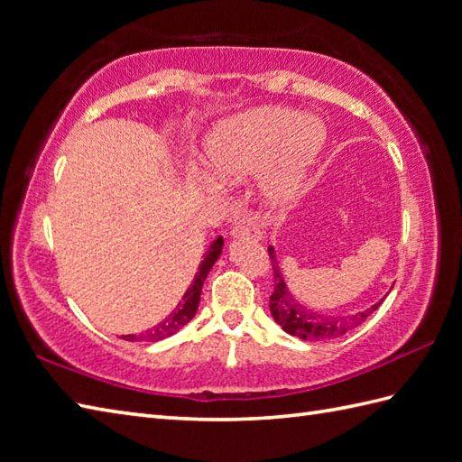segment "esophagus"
<instances>
[{"mask_svg":"<svg viewBox=\"0 0 462 462\" xmlns=\"http://www.w3.org/2000/svg\"><path fill=\"white\" fill-rule=\"evenodd\" d=\"M230 236L232 238H254V240H262V232L257 230L252 222L238 220L230 226Z\"/></svg>","mask_w":462,"mask_h":462,"instance_id":"34e87169","label":"esophagus"}]
</instances>
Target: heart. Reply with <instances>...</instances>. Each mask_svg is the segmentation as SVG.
<instances>
[{
    "label": "heart",
    "instance_id": "heart-1",
    "mask_svg": "<svg viewBox=\"0 0 462 462\" xmlns=\"http://www.w3.org/2000/svg\"><path fill=\"white\" fill-rule=\"evenodd\" d=\"M327 143L325 124L283 106H260L222 122L207 139L214 173L238 180L257 175L267 205L289 207L303 192Z\"/></svg>",
    "mask_w": 462,
    "mask_h": 462
}]
</instances>
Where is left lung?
Listing matches in <instances>:
<instances>
[{
  "label": "left lung",
  "mask_w": 462,
  "mask_h": 462,
  "mask_svg": "<svg viewBox=\"0 0 462 462\" xmlns=\"http://www.w3.org/2000/svg\"><path fill=\"white\" fill-rule=\"evenodd\" d=\"M267 250H270L272 265H273V282H275L273 293L270 297V310L275 323L280 325L285 332H289L291 337H297L301 340L338 338L342 335H346L348 330L362 325L364 320H366L374 310L382 305V301H378L376 305L362 310V313L348 315V317L320 315L317 310L309 309L297 301L295 295L289 291V287L285 283V277L282 273L280 262H277V254L273 250V245H270Z\"/></svg>",
  "instance_id": "left-lung-1"
}]
</instances>
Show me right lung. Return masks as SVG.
Returning a JSON list of instances; mask_svg holds the SVG:
<instances>
[{
  "mask_svg": "<svg viewBox=\"0 0 462 462\" xmlns=\"http://www.w3.org/2000/svg\"><path fill=\"white\" fill-rule=\"evenodd\" d=\"M222 248H224V240L222 236H218V238L210 244L205 260L199 263V272L195 275V280H192V283L189 285V289L185 291V295H182L180 303L175 307L173 313H169L163 320H161V323H157L153 328H147L145 332H142V335H125L122 338L132 340V342H157L175 335V332H179L182 327H185L189 320L197 315L202 285H205V280L208 272L212 270V265L217 263V260L220 257Z\"/></svg>",
  "mask_w": 462,
  "mask_h": 462,
  "instance_id": "obj_1",
  "label": "right lung"
}]
</instances>
